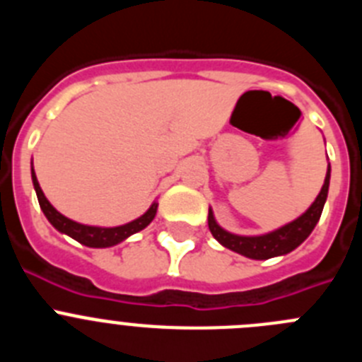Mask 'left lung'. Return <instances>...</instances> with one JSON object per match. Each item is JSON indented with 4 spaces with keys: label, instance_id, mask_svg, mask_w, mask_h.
<instances>
[{
    "label": "left lung",
    "instance_id": "8db88e82",
    "mask_svg": "<svg viewBox=\"0 0 362 362\" xmlns=\"http://www.w3.org/2000/svg\"><path fill=\"white\" fill-rule=\"evenodd\" d=\"M330 163L326 168V177L322 183L319 196L315 197L312 204L308 206L305 214H300L297 219H293L288 225L281 226L277 230H272L268 233H261V235H238L223 226L217 225L216 217H214L212 209H209V228L212 232L214 238L221 243V245L228 248L232 252L245 255L248 259H263L279 257V255H286L292 250H296L300 243L308 238L312 230L317 225L319 217H321L322 209H325L326 197H328V187H330Z\"/></svg>",
    "mask_w": 362,
    "mask_h": 362
}]
</instances>
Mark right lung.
Wrapping results in <instances>:
<instances>
[{"instance_id": "1", "label": "right lung", "mask_w": 362, "mask_h": 362, "mask_svg": "<svg viewBox=\"0 0 362 362\" xmlns=\"http://www.w3.org/2000/svg\"><path fill=\"white\" fill-rule=\"evenodd\" d=\"M32 185H34V190H36L37 201H40V206L43 210L45 217L49 219L50 225L57 230V232L65 233L69 238L76 239L78 243L85 246H90V248H108V246H116L119 243H123L124 239H129L134 233L141 232L143 228L150 225L158 212V201H153L150 204V209L146 210L143 216H139L137 219L130 221V223H124L119 226H90L83 225L78 221L69 219L66 216H63L62 212H57L54 209L50 201L45 197L43 190H41L40 183H37L36 172H34V166H32Z\"/></svg>"}]
</instances>
